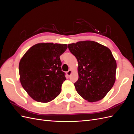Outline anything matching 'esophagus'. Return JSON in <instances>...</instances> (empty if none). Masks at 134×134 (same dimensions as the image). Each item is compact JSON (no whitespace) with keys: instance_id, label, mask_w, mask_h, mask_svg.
Returning <instances> with one entry per match:
<instances>
[{"instance_id":"esophagus-1","label":"esophagus","mask_w":134,"mask_h":134,"mask_svg":"<svg viewBox=\"0 0 134 134\" xmlns=\"http://www.w3.org/2000/svg\"><path fill=\"white\" fill-rule=\"evenodd\" d=\"M71 72H72V71H71V70H69L67 72H66V74H67V75H68V76H70L71 74Z\"/></svg>"}]
</instances>
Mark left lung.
<instances>
[{"label": "left lung", "instance_id": "obj_1", "mask_svg": "<svg viewBox=\"0 0 134 134\" xmlns=\"http://www.w3.org/2000/svg\"><path fill=\"white\" fill-rule=\"evenodd\" d=\"M68 48L78 62L76 92L90 102L103 99L116 80L117 64L111 50L93 41L69 44Z\"/></svg>", "mask_w": 134, "mask_h": 134}]
</instances>
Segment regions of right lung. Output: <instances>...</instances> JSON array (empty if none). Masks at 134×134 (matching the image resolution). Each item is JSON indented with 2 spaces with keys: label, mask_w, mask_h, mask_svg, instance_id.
Wrapping results in <instances>:
<instances>
[{
  "label": "right lung",
  "mask_w": 134,
  "mask_h": 134,
  "mask_svg": "<svg viewBox=\"0 0 134 134\" xmlns=\"http://www.w3.org/2000/svg\"><path fill=\"white\" fill-rule=\"evenodd\" d=\"M67 48L66 44L40 43L23 55L19 64L20 82L32 99L46 103L59 95L66 80L60 56Z\"/></svg>",
  "instance_id": "obj_1"
}]
</instances>
